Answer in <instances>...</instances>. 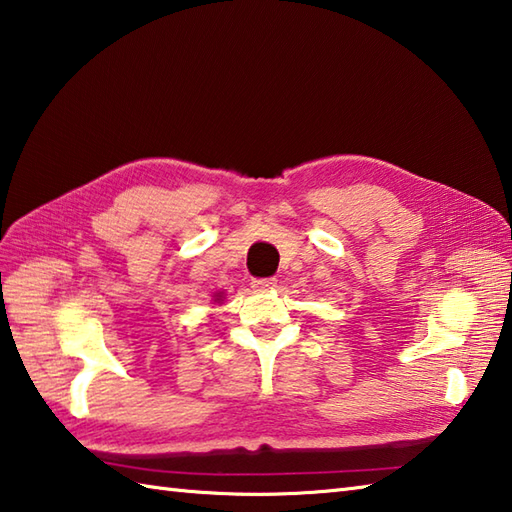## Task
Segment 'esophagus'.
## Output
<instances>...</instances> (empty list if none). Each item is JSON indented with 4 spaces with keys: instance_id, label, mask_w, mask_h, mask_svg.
<instances>
[{
    "instance_id": "34e87169",
    "label": "esophagus",
    "mask_w": 512,
    "mask_h": 512,
    "mask_svg": "<svg viewBox=\"0 0 512 512\" xmlns=\"http://www.w3.org/2000/svg\"><path fill=\"white\" fill-rule=\"evenodd\" d=\"M252 287H254L256 291L274 289V287H276V278H254V280H252Z\"/></svg>"
}]
</instances>
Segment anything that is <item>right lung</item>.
<instances>
[{
    "mask_svg": "<svg viewBox=\"0 0 512 512\" xmlns=\"http://www.w3.org/2000/svg\"><path fill=\"white\" fill-rule=\"evenodd\" d=\"M223 298V291H218V294H214V300H221Z\"/></svg>",
    "mask_w": 512,
    "mask_h": 512,
    "instance_id": "right-lung-1",
    "label": "right lung"
}]
</instances>
